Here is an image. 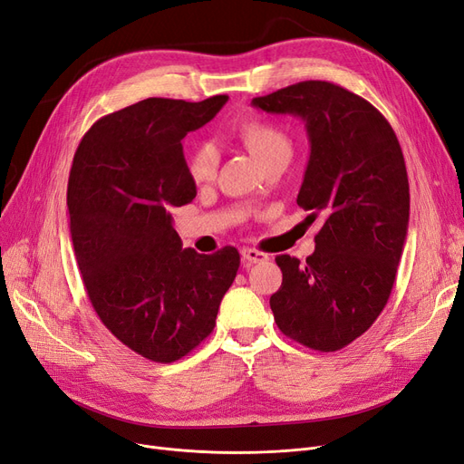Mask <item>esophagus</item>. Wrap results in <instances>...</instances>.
<instances>
[{"label":"esophagus","instance_id":"34e87169","mask_svg":"<svg viewBox=\"0 0 464 464\" xmlns=\"http://www.w3.org/2000/svg\"><path fill=\"white\" fill-rule=\"evenodd\" d=\"M241 256L246 266H252V264H260V262H266L267 260V254L266 252H260V250H254V248H243L241 250Z\"/></svg>","mask_w":464,"mask_h":464}]
</instances>
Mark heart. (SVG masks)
<instances>
[{"instance_id": "1", "label": "heart", "mask_w": 464, "mask_h": 464, "mask_svg": "<svg viewBox=\"0 0 464 464\" xmlns=\"http://www.w3.org/2000/svg\"><path fill=\"white\" fill-rule=\"evenodd\" d=\"M235 137L262 168L277 159H290V152H293V141L288 133L279 124L262 118H245L237 126ZM187 171L197 185L210 183L218 171L216 152L206 145L195 147L187 157Z\"/></svg>"}]
</instances>
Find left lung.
<instances>
[{
  "mask_svg": "<svg viewBox=\"0 0 464 464\" xmlns=\"http://www.w3.org/2000/svg\"><path fill=\"white\" fill-rule=\"evenodd\" d=\"M305 122L310 160L298 206L319 219L315 252L277 256L283 283L269 298L277 327L298 344L336 352L384 310L409 226L403 152L388 120L342 85L307 80L252 99Z\"/></svg>",
  "mask_w": 464,
  "mask_h": 464,
  "instance_id": "left-lung-1",
  "label": "left lung"
}]
</instances>
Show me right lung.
<instances>
[{
  "label": "right lung",
  "instance_id": "right-lung-1",
  "mask_svg": "<svg viewBox=\"0 0 464 464\" xmlns=\"http://www.w3.org/2000/svg\"><path fill=\"white\" fill-rule=\"evenodd\" d=\"M150 97L102 116L82 137L66 204L82 281L102 324L150 362L171 363L214 331L235 281V246L181 248L171 210L197 197L181 140L227 102Z\"/></svg>",
  "mask_w": 464,
  "mask_h": 464
}]
</instances>
